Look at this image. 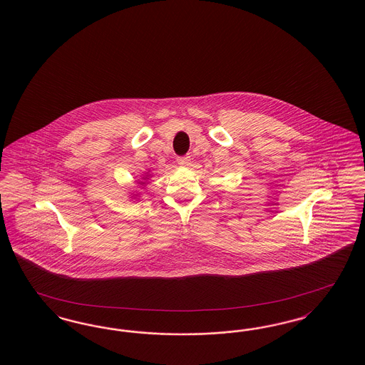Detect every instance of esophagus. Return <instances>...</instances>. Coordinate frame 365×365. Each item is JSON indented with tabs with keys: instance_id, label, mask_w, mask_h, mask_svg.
<instances>
[{
	"instance_id": "1",
	"label": "esophagus",
	"mask_w": 365,
	"mask_h": 365,
	"mask_svg": "<svg viewBox=\"0 0 365 365\" xmlns=\"http://www.w3.org/2000/svg\"><path fill=\"white\" fill-rule=\"evenodd\" d=\"M176 161H178V164H180V165H189L191 158L190 156H179L176 158Z\"/></svg>"
}]
</instances>
